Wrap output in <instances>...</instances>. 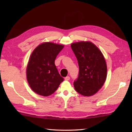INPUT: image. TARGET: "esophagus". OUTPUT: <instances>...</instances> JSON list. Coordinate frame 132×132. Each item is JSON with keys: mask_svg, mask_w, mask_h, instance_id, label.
Returning <instances> with one entry per match:
<instances>
[{"mask_svg": "<svg viewBox=\"0 0 132 132\" xmlns=\"http://www.w3.org/2000/svg\"><path fill=\"white\" fill-rule=\"evenodd\" d=\"M64 79H65V80H67V81H68V80H70V77H69V76H66L65 78H64Z\"/></svg>", "mask_w": 132, "mask_h": 132, "instance_id": "esophagus-1", "label": "esophagus"}]
</instances>
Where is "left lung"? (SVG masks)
Listing matches in <instances>:
<instances>
[{"label": "left lung", "mask_w": 132, "mask_h": 132, "mask_svg": "<svg viewBox=\"0 0 132 132\" xmlns=\"http://www.w3.org/2000/svg\"><path fill=\"white\" fill-rule=\"evenodd\" d=\"M79 68L77 79L73 82L77 93L91 96L97 92L106 80L107 67L100 50L90 42L81 41L71 44Z\"/></svg>", "instance_id": "8db88e82"}]
</instances>
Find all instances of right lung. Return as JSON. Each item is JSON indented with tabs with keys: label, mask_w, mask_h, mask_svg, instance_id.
Instances as JSON below:
<instances>
[{
	"label": "right lung",
	"mask_w": 132,
	"mask_h": 132,
	"mask_svg": "<svg viewBox=\"0 0 132 132\" xmlns=\"http://www.w3.org/2000/svg\"><path fill=\"white\" fill-rule=\"evenodd\" d=\"M63 48V45L45 42L31 53L27 67V79L35 93L45 97L52 94L64 80L55 64L56 57Z\"/></svg>",
	"instance_id": "1"
}]
</instances>
